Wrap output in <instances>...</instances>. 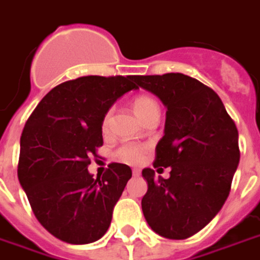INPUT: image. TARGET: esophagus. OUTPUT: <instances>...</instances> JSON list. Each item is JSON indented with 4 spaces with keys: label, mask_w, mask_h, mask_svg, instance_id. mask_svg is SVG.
I'll return each instance as SVG.
<instances>
[{
    "label": "esophagus",
    "mask_w": 260,
    "mask_h": 260,
    "mask_svg": "<svg viewBox=\"0 0 260 260\" xmlns=\"http://www.w3.org/2000/svg\"><path fill=\"white\" fill-rule=\"evenodd\" d=\"M132 174H134V176H139V175H140V169L134 168V169H132Z\"/></svg>",
    "instance_id": "1"
}]
</instances>
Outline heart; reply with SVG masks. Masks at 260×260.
Wrapping results in <instances>:
<instances>
[{
    "instance_id": "heart-1",
    "label": "heart",
    "mask_w": 260,
    "mask_h": 260,
    "mask_svg": "<svg viewBox=\"0 0 260 260\" xmlns=\"http://www.w3.org/2000/svg\"><path fill=\"white\" fill-rule=\"evenodd\" d=\"M134 110H135L140 120H143L150 113L158 111V105L153 98L140 95L134 99ZM110 114L111 111L109 110L103 117V129L107 128V124H109V120H110ZM145 153V146L136 145V143H125V145L120 146L118 149L115 150V158L120 159L122 162H126V164H138L143 159Z\"/></svg>"
}]
</instances>
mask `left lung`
Here are the masks:
<instances>
[{
    "label": "left lung",
    "mask_w": 260,
    "mask_h": 260,
    "mask_svg": "<svg viewBox=\"0 0 260 260\" xmlns=\"http://www.w3.org/2000/svg\"><path fill=\"white\" fill-rule=\"evenodd\" d=\"M138 88L167 107L164 136L155 147V167H171L168 179L142 171L147 193L142 209L149 226L171 240L194 236L228 200L240 161L237 126L218 93L182 73L132 76Z\"/></svg>",
    "instance_id": "1"
}]
</instances>
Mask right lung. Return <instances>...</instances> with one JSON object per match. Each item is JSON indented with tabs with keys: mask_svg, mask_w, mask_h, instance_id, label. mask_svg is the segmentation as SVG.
I'll list each match as a JSON object with an SVG mask.
<instances>
[{
	"mask_svg": "<svg viewBox=\"0 0 260 260\" xmlns=\"http://www.w3.org/2000/svg\"><path fill=\"white\" fill-rule=\"evenodd\" d=\"M132 89V76L80 77L48 92L24 125L17 178L38 222L64 243H93L110 226L132 171L113 162L93 178L88 165L103 145V117Z\"/></svg>",
	"mask_w": 260,
	"mask_h": 260,
	"instance_id": "add662e5",
	"label": "right lung"
}]
</instances>
